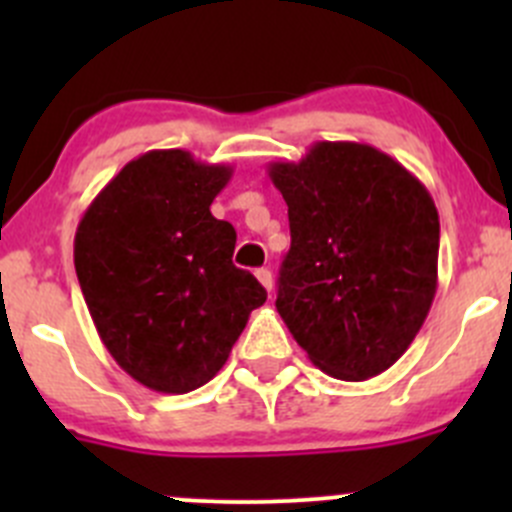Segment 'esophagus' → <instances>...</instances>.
<instances>
[{
    "label": "esophagus",
    "mask_w": 512,
    "mask_h": 512,
    "mask_svg": "<svg viewBox=\"0 0 512 512\" xmlns=\"http://www.w3.org/2000/svg\"><path fill=\"white\" fill-rule=\"evenodd\" d=\"M255 275H257V280H260V285L265 287L267 292H272V285H275V282H272V272L267 270V267H262V270H257Z\"/></svg>",
    "instance_id": "1"
}]
</instances>
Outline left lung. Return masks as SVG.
<instances>
[{
    "mask_svg": "<svg viewBox=\"0 0 512 512\" xmlns=\"http://www.w3.org/2000/svg\"><path fill=\"white\" fill-rule=\"evenodd\" d=\"M267 175L292 235L277 312L324 374L379 376L411 347L436 297L431 193L399 160L352 141H319Z\"/></svg>",
    "mask_w": 512,
    "mask_h": 512,
    "instance_id": "left-lung-1",
    "label": "left lung"
}]
</instances>
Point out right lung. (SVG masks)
Instances as JSON below:
<instances>
[{"label":"right lung","mask_w":512,"mask_h":512,"mask_svg":"<svg viewBox=\"0 0 512 512\" xmlns=\"http://www.w3.org/2000/svg\"><path fill=\"white\" fill-rule=\"evenodd\" d=\"M232 168L188 151L133 158L91 200L74 265L103 347L160 394H188L227 361L267 292L232 265L235 227L210 205Z\"/></svg>","instance_id":"add662e5"}]
</instances>
